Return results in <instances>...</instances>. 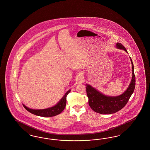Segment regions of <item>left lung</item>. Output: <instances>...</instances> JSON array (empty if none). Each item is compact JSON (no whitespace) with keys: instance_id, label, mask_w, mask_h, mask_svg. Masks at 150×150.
Masks as SVG:
<instances>
[{"instance_id":"obj_1","label":"left lung","mask_w":150,"mask_h":150,"mask_svg":"<svg viewBox=\"0 0 150 150\" xmlns=\"http://www.w3.org/2000/svg\"><path fill=\"white\" fill-rule=\"evenodd\" d=\"M117 47L127 51L125 47L120 43H117ZM132 79L128 88L122 95L118 96H104L89 85H86V90L89 99V105L94 112L100 114H110L117 112L123 108L132 96L136 85V78L134 73V66L132 62Z\"/></svg>"}]
</instances>
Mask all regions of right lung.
Wrapping results in <instances>:
<instances>
[{
    "mask_svg": "<svg viewBox=\"0 0 150 150\" xmlns=\"http://www.w3.org/2000/svg\"><path fill=\"white\" fill-rule=\"evenodd\" d=\"M70 92V90L67 91L65 94V96L62 97V98L60 100L55 106L51 108L45 109H32L27 108L24 104H23L24 108L32 114L36 115L43 117H50L57 115L60 114L65 108L66 104V97L68 94Z\"/></svg>",
    "mask_w": 150,
    "mask_h": 150,
    "instance_id": "add662e5",
    "label": "right lung"
}]
</instances>
